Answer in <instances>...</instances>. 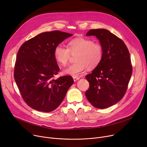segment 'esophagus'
<instances>
[{
  "label": "esophagus",
  "instance_id": "esophagus-1",
  "mask_svg": "<svg viewBox=\"0 0 147 147\" xmlns=\"http://www.w3.org/2000/svg\"><path fill=\"white\" fill-rule=\"evenodd\" d=\"M73 79H74V81H75V82H76V81H77L78 80H80V77H76V76H74L73 77Z\"/></svg>",
  "mask_w": 147,
  "mask_h": 147
}]
</instances>
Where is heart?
Masks as SVG:
<instances>
[{
    "mask_svg": "<svg viewBox=\"0 0 147 147\" xmlns=\"http://www.w3.org/2000/svg\"><path fill=\"white\" fill-rule=\"evenodd\" d=\"M75 54V63L63 69V74L78 76L84 73L87 67L91 69L95 68L102 60L104 49L99 42L89 38L78 37L67 43V48L61 45L56 46L53 53L55 61L62 66L67 64L71 55Z\"/></svg>",
    "mask_w": 147,
    "mask_h": 147,
    "instance_id": "obj_1",
    "label": "heart"
}]
</instances>
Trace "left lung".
Returning a JSON list of instances; mask_svg holds the SVG:
<instances>
[{"label": "left lung", "instance_id": "left-lung-1", "mask_svg": "<svg viewBox=\"0 0 147 147\" xmlns=\"http://www.w3.org/2000/svg\"><path fill=\"white\" fill-rule=\"evenodd\" d=\"M86 35H94L99 40L104 56L100 64L85 77L89 83L85 95L95 108H108L126 93L132 73L129 52L123 40L107 29H91Z\"/></svg>", "mask_w": 147, "mask_h": 147}]
</instances>
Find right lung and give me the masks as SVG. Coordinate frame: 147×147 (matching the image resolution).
Instances as JSON below:
<instances>
[{
    "label": "right lung",
    "instance_id": "right-lung-1",
    "mask_svg": "<svg viewBox=\"0 0 147 147\" xmlns=\"http://www.w3.org/2000/svg\"><path fill=\"white\" fill-rule=\"evenodd\" d=\"M72 34L59 30L41 33L22 45L14 78L20 95L30 108L41 112L57 108L74 83L71 76L55 80L60 69L54 58L56 46Z\"/></svg>",
    "mask_w": 147,
    "mask_h": 147
}]
</instances>
